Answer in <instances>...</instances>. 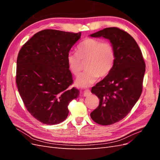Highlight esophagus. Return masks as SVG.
<instances>
[{
	"instance_id": "1",
	"label": "esophagus",
	"mask_w": 160,
	"mask_h": 160,
	"mask_svg": "<svg viewBox=\"0 0 160 160\" xmlns=\"http://www.w3.org/2000/svg\"><path fill=\"white\" fill-rule=\"evenodd\" d=\"M91 94V91L89 89H86L85 91H84V93H83L84 96H85V97L89 96Z\"/></svg>"
}]
</instances>
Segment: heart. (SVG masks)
<instances>
[{"label": "heart", "instance_id": "heart-1", "mask_svg": "<svg viewBox=\"0 0 160 160\" xmlns=\"http://www.w3.org/2000/svg\"><path fill=\"white\" fill-rule=\"evenodd\" d=\"M78 53L70 52L67 56L69 69L78 76L82 68V61L87 60L84 73L78 76L75 84L87 87L94 84L98 78L107 76L113 69L115 61V51L112 43L100 39L87 38L77 48Z\"/></svg>", "mask_w": 160, "mask_h": 160}]
</instances>
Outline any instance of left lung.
I'll use <instances>...</instances> for the list:
<instances>
[{"label": "left lung", "instance_id": "obj_1", "mask_svg": "<svg viewBox=\"0 0 160 160\" xmlns=\"http://www.w3.org/2000/svg\"><path fill=\"white\" fill-rule=\"evenodd\" d=\"M91 36L108 39L115 51L113 69L91 89L100 104L91 118L100 125H111L127 116L140 98L146 64L138 43L124 30L108 28Z\"/></svg>", "mask_w": 160, "mask_h": 160}]
</instances>
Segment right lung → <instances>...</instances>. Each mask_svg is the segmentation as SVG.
<instances>
[{
    "mask_svg": "<svg viewBox=\"0 0 160 160\" xmlns=\"http://www.w3.org/2000/svg\"><path fill=\"white\" fill-rule=\"evenodd\" d=\"M81 32L44 29L24 44L17 58L16 82L24 104L45 124H57L69 114L68 105L79 95L67 56Z\"/></svg>",
    "mask_w": 160,
    "mask_h": 160,
    "instance_id": "1",
    "label": "right lung"
}]
</instances>
